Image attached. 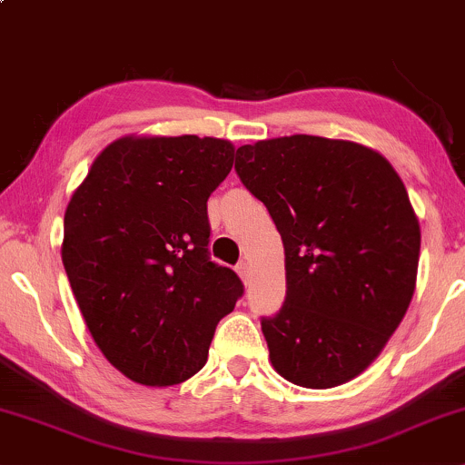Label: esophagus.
Listing matches in <instances>:
<instances>
[{
	"mask_svg": "<svg viewBox=\"0 0 465 465\" xmlns=\"http://www.w3.org/2000/svg\"><path fill=\"white\" fill-rule=\"evenodd\" d=\"M236 271H238V275L242 277L244 284H247V282H249V266H247V262H238L236 264Z\"/></svg>",
	"mask_w": 465,
	"mask_h": 465,
	"instance_id": "1",
	"label": "esophagus"
}]
</instances>
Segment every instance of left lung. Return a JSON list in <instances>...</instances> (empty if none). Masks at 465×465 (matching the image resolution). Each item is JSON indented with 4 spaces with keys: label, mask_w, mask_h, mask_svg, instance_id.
<instances>
[{
    "label": "left lung",
    "mask_w": 465,
    "mask_h": 465,
    "mask_svg": "<svg viewBox=\"0 0 465 465\" xmlns=\"http://www.w3.org/2000/svg\"><path fill=\"white\" fill-rule=\"evenodd\" d=\"M236 173L284 242V306L262 317L271 362L292 385H343L413 297L420 223L402 179L361 143L314 135L240 146Z\"/></svg>",
    "instance_id": "left-lung-1"
}]
</instances>
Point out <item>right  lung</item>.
I'll list each match as a JSON object with an SVG mask.
<instances>
[{
  "label": "right lung",
  "mask_w": 465,
  "mask_h": 465,
  "mask_svg": "<svg viewBox=\"0 0 465 465\" xmlns=\"http://www.w3.org/2000/svg\"><path fill=\"white\" fill-rule=\"evenodd\" d=\"M232 165L225 140L122 137L69 201V284L95 345L131 381L168 387L194 376L242 297L236 271L207 249V199Z\"/></svg>",
  "instance_id": "1"
}]
</instances>
